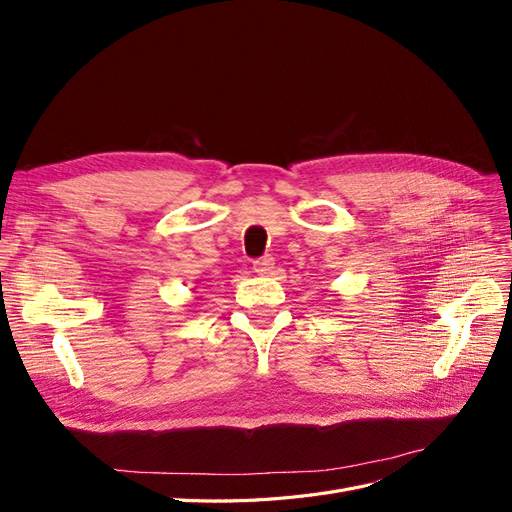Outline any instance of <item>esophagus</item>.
Wrapping results in <instances>:
<instances>
[{
    "label": "esophagus",
    "mask_w": 512,
    "mask_h": 512,
    "mask_svg": "<svg viewBox=\"0 0 512 512\" xmlns=\"http://www.w3.org/2000/svg\"><path fill=\"white\" fill-rule=\"evenodd\" d=\"M273 267H275L273 256H262V258L254 260V267H252V269H254L258 275H267V273L273 271Z\"/></svg>",
    "instance_id": "1"
}]
</instances>
